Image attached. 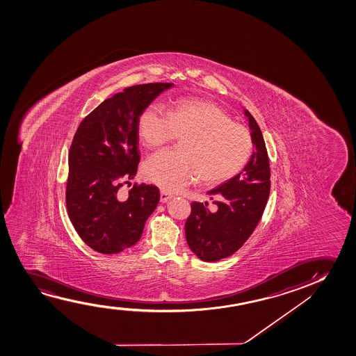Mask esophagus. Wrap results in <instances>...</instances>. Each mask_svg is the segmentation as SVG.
<instances>
[{"mask_svg":"<svg viewBox=\"0 0 356 356\" xmlns=\"http://www.w3.org/2000/svg\"><path fill=\"white\" fill-rule=\"evenodd\" d=\"M171 200V195H169L166 191L161 190V203H166L168 200Z\"/></svg>","mask_w":356,"mask_h":356,"instance_id":"obj_1","label":"esophagus"}]
</instances>
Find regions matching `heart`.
Instances as JSON below:
<instances>
[{"instance_id": "heart-1", "label": "heart", "mask_w": 356, "mask_h": 356, "mask_svg": "<svg viewBox=\"0 0 356 356\" xmlns=\"http://www.w3.org/2000/svg\"><path fill=\"white\" fill-rule=\"evenodd\" d=\"M138 134L151 148L181 136L179 149H165L145 164L147 180L169 192L182 190L200 176L207 184H220L236 175L248 161L252 135L215 103L181 99L166 112L149 104L138 118Z\"/></svg>"}]
</instances>
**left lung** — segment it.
<instances>
[{
	"mask_svg": "<svg viewBox=\"0 0 356 356\" xmlns=\"http://www.w3.org/2000/svg\"><path fill=\"white\" fill-rule=\"evenodd\" d=\"M244 113L257 149L242 172L208 192L211 200L219 195L215 202L218 210L211 213L208 203L193 202L186 221L188 247L208 263L227 258L245 243L261 219L270 195V163L263 134L253 115Z\"/></svg>",
	"mask_w": 356,
	"mask_h": 356,
	"instance_id": "8db88e82",
	"label": "left lung"
}]
</instances>
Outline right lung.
<instances>
[{
	"instance_id": "1",
	"label": "right lung",
	"mask_w": 356,
	"mask_h": 356,
	"mask_svg": "<svg viewBox=\"0 0 356 356\" xmlns=\"http://www.w3.org/2000/svg\"><path fill=\"white\" fill-rule=\"evenodd\" d=\"M172 83L135 85L104 99L80 122L69 149L65 203L80 238L98 253L114 254L141 238L159 202L153 185L124 195L140 163L138 118Z\"/></svg>"
}]
</instances>
